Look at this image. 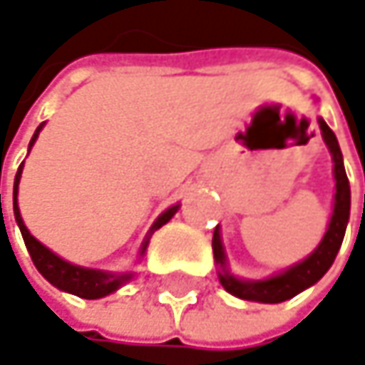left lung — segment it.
Here are the masks:
<instances>
[{"instance_id":"left-lung-1","label":"left lung","mask_w":365,"mask_h":365,"mask_svg":"<svg viewBox=\"0 0 365 365\" xmlns=\"http://www.w3.org/2000/svg\"><path fill=\"white\" fill-rule=\"evenodd\" d=\"M319 126H322L324 139H326L329 152H331V158H334V178H336V198H334V213H331V220H329L328 232H326L324 241L319 243V247L309 255L304 262H300V264L287 268L283 274L270 277L266 281H239V279H235L232 274H228L224 270L220 274V283L226 287V292H230L237 298L266 302V304H277V302L289 300L296 294H300L302 289L317 283L328 272V268L336 259V254H338V250L342 245V239H344L346 222H349L351 187H349L346 173H344L342 152L338 148L336 135L331 133V128L324 120H319ZM213 255H215V262L224 266L226 257H224V247H222L217 228L213 232Z\"/></svg>"}]
</instances>
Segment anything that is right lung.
Wrapping results in <instances>:
<instances>
[{
  "label": "right lung",
  "instance_id": "1",
  "mask_svg": "<svg viewBox=\"0 0 365 365\" xmlns=\"http://www.w3.org/2000/svg\"><path fill=\"white\" fill-rule=\"evenodd\" d=\"M41 126H43V124L37 126L36 135H34V139H31V143H29V150H31V145L36 143ZM21 173H23V165L19 167L16 180H14V217H16V222H19V228H21V235H23V239H25L27 252L31 255V259H34L37 270L43 274V279H48L54 287H58V289H63V292H69V294H76V296L86 298V300L103 298V296H108L111 292H115L124 281L130 279V274H111V272L95 270V268L73 266V264L61 259L58 255L52 254L50 250H46L39 241H36V239L29 235L27 226L23 224V217H21V211H19V205H16V194H19ZM175 211H178V205L171 207V209H167V211L156 220V224L152 226V232L158 230L160 226H165V224L175 215ZM145 247H148V241L141 245V252H139V254L143 255Z\"/></svg>",
  "mask_w": 365,
  "mask_h": 365
}]
</instances>
